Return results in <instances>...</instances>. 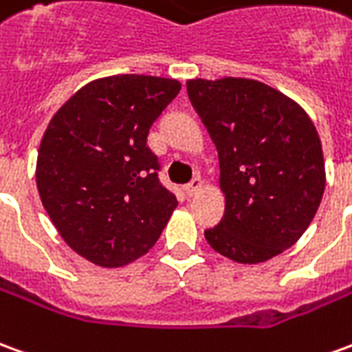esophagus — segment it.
<instances>
[{"instance_id":"esophagus-1","label":"esophagus","mask_w":352,"mask_h":352,"mask_svg":"<svg viewBox=\"0 0 352 352\" xmlns=\"http://www.w3.org/2000/svg\"><path fill=\"white\" fill-rule=\"evenodd\" d=\"M201 186H204V181H201L200 177H194L192 181L184 186V190H186V194H188V196H194V194L200 192Z\"/></svg>"}]
</instances>
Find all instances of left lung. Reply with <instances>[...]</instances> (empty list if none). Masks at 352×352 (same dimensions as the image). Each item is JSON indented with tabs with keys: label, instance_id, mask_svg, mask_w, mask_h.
<instances>
[{
	"label": "left lung",
	"instance_id": "1",
	"mask_svg": "<svg viewBox=\"0 0 352 352\" xmlns=\"http://www.w3.org/2000/svg\"><path fill=\"white\" fill-rule=\"evenodd\" d=\"M186 91L217 146L227 200L206 240L236 263L269 261L296 244L320 206L326 171L313 120L255 80L198 78Z\"/></svg>",
	"mask_w": 352,
	"mask_h": 352
}]
</instances>
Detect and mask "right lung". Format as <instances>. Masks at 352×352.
<instances>
[{"instance_id": "right-lung-1", "label": "right lung", "mask_w": 352, "mask_h": 352, "mask_svg": "<svg viewBox=\"0 0 352 352\" xmlns=\"http://www.w3.org/2000/svg\"><path fill=\"white\" fill-rule=\"evenodd\" d=\"M181 91L169 78L122 74L87 83L41 139L39 198L58 234L99 267H124L156 244L175 194L146 146L152 124Z\"/></svg>"}]
</instances>
